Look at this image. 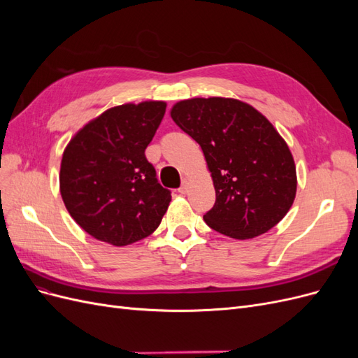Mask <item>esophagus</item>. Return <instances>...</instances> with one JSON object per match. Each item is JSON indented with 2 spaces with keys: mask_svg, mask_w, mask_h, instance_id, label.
<instances>
[{
  "mask_svg": "<svg viewBox=\"0 0 358 358\" xmlns=\"http://www.w3.org/2000/svg\"><path fill=\"white\" fill-rule=\"evenodd\" d=\"M180 194H187L188 192V180L187 179H183V182H182V187L178 189Z\"/></svg>",
  "mask_w": 358,
  "mask_h": 358,
  "instance_id": "34e87169",
  "label": "esophagus"
}]
</instances>
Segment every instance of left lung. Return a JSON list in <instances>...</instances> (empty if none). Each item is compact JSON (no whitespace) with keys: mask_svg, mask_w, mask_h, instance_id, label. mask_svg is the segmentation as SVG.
Instances as JSON below:
<instances>
[{"mask_svg":"<svg viewBox=\"0 0 358 358\" xmlns=\"http://www.w3.org/2000/svg\"><path fill=\"white\" fill-rule=\"evenodd\" d=\"M171 119L201 146L216 200L203 216L233 239H252L284 218L296 199V164L285 140L252 106L210 96L171 107Z\"/></svg>","mask_w":358,"mask_h":358,"instance_id":"1","label":"left lung"}]
</instances>
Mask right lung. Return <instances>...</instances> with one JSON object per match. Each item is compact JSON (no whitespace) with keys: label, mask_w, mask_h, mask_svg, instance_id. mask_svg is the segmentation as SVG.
<instances>
[{"label":"right lung","mask_w":358,"mask_h":358,"mask_svg":"<svg viewBox=\"0 0 358 358\" xmlns=\"http://www.w3.org/2000/svg\"><path fill=\"white\" fill-rule=\"evenodd\" d=\"M166 107L164 101L112 107L79 129L64 150V204L96 241L115 246L142 241L167 212L171 194L145 157Z\"/></svg>","instance_id":"obj_1"}]
</instances>
